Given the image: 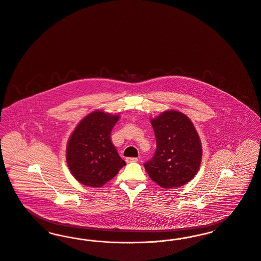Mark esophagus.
Returning a JSON list of instances; mask_svg holds the SVG:
<instances>
[{
  "label": "esophagus",
  "mask_w": 261,
  "mask_h": 261,
  "mask_svg": "<svg viewBox=\"0 0 261 261\" xmlns=\"http://www.w3.org/2000/svg\"><path fill=\"white\" fill-rule=\"evenodd\" d=\"M125 161H126V163H133V162H137L138 159L136 157H128L125 159Z\"/></svg>",
  "instance_id": "obj_1"
}]
</instances>
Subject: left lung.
Masks as SVG:
<instances>
[{
    "instance_id": "8db88e82",
    "label": "left lung",
    "mask_w": 261,
    "mask_h": 261,
    "mask_svg": "<svg viewBox=\"0 0 261 261\" xmlns=\"http://www.w3.org/2000/svg\"><path fill=\"white\" fill-rule=\"evenodd\" d=\"M156 151L144 168L161 188H178L198 172L202 149L192 121L182 113L170 110L151 120Z\"/></svg>"
}]
</instances>
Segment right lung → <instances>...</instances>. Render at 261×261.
Listing matches in <instances>:
<instances>
[{
    "label": "right lung",
    "mask_w": 261,
    "mask_h": 261,
    "mask_svg": "<svg viewBox=\"0 0 261 261\" xmlns=\"http://www.w3.org/2000/svg\"><path fill=\"white\" fill-rule=\"evenodd\" d=\"M119 115L94 111L87 115L69 137L67 163L81 184L100 188L114 178L125 162L111 141Z\"/></svg>",
    "instance_id": "right-lung-1"
}]
</instances>
